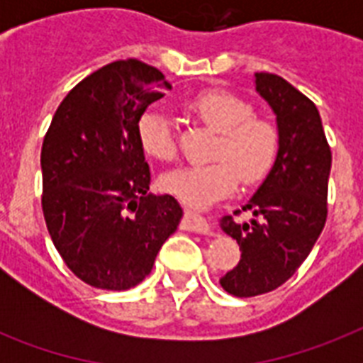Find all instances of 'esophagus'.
Returning <instances> with one entry per match:
<instances>
[{
	"label": "esophagus",
	"mask_w": 363,
	"mask_h": 363,
	"mask_svg": "<svg viewBox=\"0 0 363 363\" xmlns=\"http://www.w3.org/2000/svg\"><path fill=\"white\" fill-rule=\"evenodd\" d=\"M182 228L188 230V232H199V233L209 232V224H207V220H205L201 215H198V213H194V211H186V213H184Z\"/></svg>",
	"instance_id": "esophagus-1"
}]
</instances>
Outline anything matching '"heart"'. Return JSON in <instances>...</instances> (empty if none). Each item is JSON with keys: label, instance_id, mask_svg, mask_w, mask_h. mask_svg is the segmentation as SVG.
I'll return each instance as SVG.
<instances>
[{"label": "heart", "instance_id": "heart-1", "mask_svg": "<svg viewBox=\"0 0 363 363\" xmlns=\"http://www.w3.org/2000/svg\"><path fill=\"white\" fill-rule=\"evenodd\" d=\"M186 109L218 131L213 148L215 162L182 165L165 173L162 186L190 207H209L226 198L238 184H256L275 164L279 131L269 121L252 116V107L224 90L194 96ZM137 135L145 152L169 162L175 158V135L169 118L158 109L145 111L137 121Z\"/></svg>", "mask_w": 363, "mask_h": 363}]
</instances>
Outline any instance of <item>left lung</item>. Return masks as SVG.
<instances>
[{
	"label": "left lung",
	"mask_w": 363,
	"mask_h": 363,
	"mask_svg": "<svg viewBox=\"0 0 363 363\" xmlns=\"http://www.w3.org/2000/svg\"><path fill=\"white\" fill-rule=\"evenodd\" d=\"M256 92L273 111L279 152L242 211L245 222L222 216V232L238 241L239 264L220 279L238 298L271 292L303 264L324 230L332 150L316 105L282 77L254 73Z\"/></svg>",
	"instance_id": "left-lung-1"
}]
</instances>
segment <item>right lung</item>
<instances>
[{
    "instance_id": "obj_1",
    "label": "right lung",
    "mask_w": 363,
    "mask_h": 363,
    "mask_svg": "<svg viewBox=\"0 0 363 363\" xmlns=\"http://www.w3.org/2000/svg\"><path fill=\"white\" fill-rule=\"evenodd\" d=\"M167 90L152 65L107 64L65 96L43 141L48 233L65 265L94 288L139 284L182 218L173 196L148 194L150 169L137 135L139 116Z\"/></svg>"
}]
</instances>
